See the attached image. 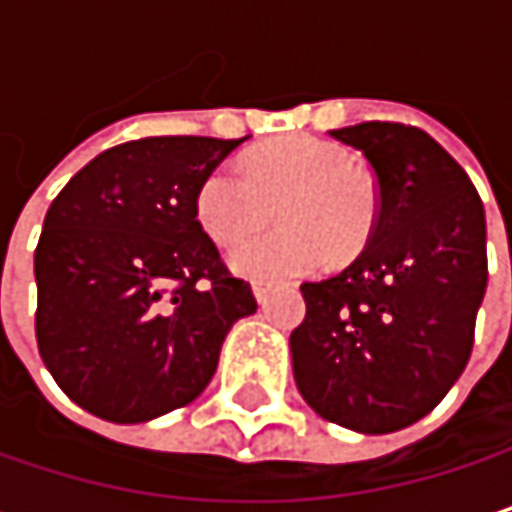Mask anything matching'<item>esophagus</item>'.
I'll use <instances>...</instances> for the list:
<instances>
[{
	"label": "esophagus",
	"mask_w": 512,
	"mask_h": 512,
	"mask_svg": "<svg viewBox=\"0 0 512 512\" xmlns=\"http://www.w3.org/2000/svg\"><path fill=\"white\" fill-rule=\"evenodd\" d=\"M272 290H275V284H272V281H255V284H252V293H255V299L260 302V305H266V302H269Z\"/></svg>",
	"instance_id": "esophagus-1"
}]
</instances>
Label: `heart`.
Masks as SVG:
<instances>
[{
	"label": "heart",
	"instance_id": "obj_1",
	"mask_svg": "<svg viewBox=\"0 0 512 512\" xmlns=\"http://www.w3.org/2000/svg\"><path fill=\"white\" fill-rule=\"evenodd\" d=\"M281 198L275 216L284 228L252 237L231 252V269L246 278H290L314 272L332 252L356 257L376 225V186L350 165V154L308 133L278 136L246 156V174L210 171L195 192L201 228L216 243L252 234Z\"/></svg>",
	"mask_w": 512,
	"mask_h": 512
}]
</instances>
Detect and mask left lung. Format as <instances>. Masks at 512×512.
Masks as SVG:
<instances>
[{
  "label": "left lung",
  "mask_w": 512,
  "mask_h": 512,
  "mask_svg": "<svg viewBox=\"0 0 512 512\" xmlns=\"http://www.w3.org/2000/svg\"><path fill=\"white\" fill-rule=\"evenodd\" d=\"M332 139L370 162L379 210L344 272L302 284L293 379L320 418L379 436L430 415L468 364L486 216L460 162L424 130L367 121Z\"/></svg>",
  "instance_id": "1"
}]
</instances>
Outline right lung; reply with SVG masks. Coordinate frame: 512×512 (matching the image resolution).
Segmentation results:
<instances>
[{
    "instance_id": "add662e5",
    "label": "right lung",
    "mask_w": 512,
    "mask_h": 512,
    "mask_svg": "<svg viewBox=\"0 0 512 512\" xmlns=\"http://www.w3.org/2000/svg\"><path fill=\"white\" fill-rule=\"evenodd\" d=\"M246 139L124 142L55 195L35 249V332L85 412L139 424L192 403L231 326L257 311L195 213L201 180Z\"/></svg>"
}]
</instances>
